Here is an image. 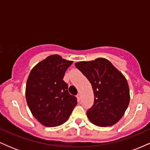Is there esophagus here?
I'll use <instances>...</instances> for the list:
<instances>
[{
    "label": "esophagus",
    "instance_id": "obj_1",
    "mask_svg": "<svg viewBox=\"0 0 150 150\" xmlns=\"http://www.w3.org/2000/svg\"><path fill=\"white\" fill-rule=\"evenodd\" d=\"M77 99H78V101H80L81 99V94H80V93H79V94H77Z\"/></svg>",
    "mask_w": 150,
    "mask_h": 150
}]
</instances>
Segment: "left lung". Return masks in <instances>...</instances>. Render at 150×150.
Returning a JSON list of instances; mask_svg holds the SVG:
<instances>
[{
    "instance_id": "8db88e82",
    "label": "left lung",
    "mask_w": 150,
    "mask_h": 150,
    "mask_svg": "<svg viewBox=\"0 0 150 150\" xmlns=\"http://www.w3.org/2000/svg\"><path fill=\"white\" fill-rule=\"evenodd\" d=\"M75 65L88 79L94 92V104L87 111L89 120L100 127L116 124L130 102V90L124 75L106 58Z\"/></svg>"
}]
</instances>
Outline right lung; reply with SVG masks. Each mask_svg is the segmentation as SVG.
I'll return each instance as SVG.
<instances>
[{"instance_id": "right-lung-1", "label": "right lung", "mask_w": 150, "mask_h": 150, "mask_svg": "<svg viewBox=\"0 0 150 150\" xmlns=\"http://www.w3.org/2000/svg\"><path fill=\"white\" fill-rule=\"evenodd\" d=\"M73 62L51 55L31 70L25 96L34 118L46 127H56L68 119L77 105V99L68 92V85L63 80Z\"/></svg>"}]
</instances>
